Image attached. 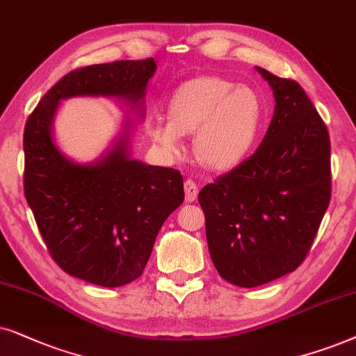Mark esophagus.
<instances>
[{
  "label": "esophagus",
  "mask_w": 356,
  "mask_h": 356,
  "mask_svg": "<svg viewBox=\"0 0 356 356\" xmlns=\"http://www.w3.org/2000/svg\"><path fill=\"white\" fill-rule=\"evenodd\" d=\"M184 188H186V202H195L198 195V187L197 184L192 181V179H187L186 184H184Z\"/></svg>",
  "instance_id": "esophagus-1"
}]
</instances>
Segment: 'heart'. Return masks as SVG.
I'll return each mask as SVG.
<instances>
[{"label": "heart", "mask_w": 356, "mask_h": 356, "mask_svg": "<svg viewBox=\"0 0 356 356\" xmlns=\"http://www.w3.org/2000/svg\"><path fill=\"white\" fill-rule=\"evenodd\" d=\"M169 118H156L149 136L165 153L182 151V135L195 131V153L208 168L239 164L257 140L265 120V104L257 89L236 86L220 76H198L174 89Z\"/></svg>", "instance_id": "heart-1"}]
</instances>
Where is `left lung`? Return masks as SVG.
I'll use <instances>...</instances> for the list:
<instances>
[{
	"mask_svg": "<svg viewBox=\"0 0 356 356\" xmlns=\"http://www.w3.org/2000/svg\"><path fill=\"white\" fill-rule=\"evenodd\" d=\"M275 112L257 151L198 193L218 273L254 288L295 272L332 193L330 138L300 84L257 68Z\"/></svg>",
	"mask_w": 356,
	"mask_h": 356,
	"instance_id": "obj_1",
	"label": "left lung"
}]
</instances>
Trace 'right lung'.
I'll return each instance as SVG.
<instances>
[{"mask_svg": "<svg viewBox=\"0 0 356 356\" xmlns=\"http://www.w3.org/2000/svg\"><path fill=\"white\" fill-rule=\"evenodd\" d=\"M154 58L118 60L65 74L37 104L24 129V193L47 249L79 280L115 288L136 280L156 236L184 202L177 169L131 159L127 134L92 164L65 158L51 136L61 99L120 97L141 106Z\"/></svg>", "mask_w": 356, "mask_h": 356, "instance_id": "right-lung-1", "label": "right lung"}]
</instances>
